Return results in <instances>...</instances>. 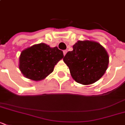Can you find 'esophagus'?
<instances>
[{
  "instance_id": "1",
  "label": "esophagus",
  "mask_w": 125,
  "mask_h": 125,
  "mask_svg": "<svg viewBox=\"0 0 125 125\" xmlns=\"http://www.w3.org/2000/svg\"><path fill=\"white\" fill-rule=\"evenodd\" d=\"M67 51L66 50H65V51H63V55H64V56H65V54H66V53H67Z\"/></svg>"
}]
</instances>
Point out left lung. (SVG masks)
I'll use <instances>...</instances> for the list:
<instances>
[{"mask_svg": "<svg viewBox=\"0 0 125 125\" xmlns=\"http://www.w3.org/2000/svg\"><path fill=\"white\" fill-rule=\"evenodd\" d=\"M63 58L73 78L76 82L89 85L103 76L109 63L106 49L97 42L78 41Z\"/></svg>", "mask_w": 125, "mask_h": 125, "instance_id": "left-lung-1", "label": "left lung"}]
</instances>
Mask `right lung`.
<instances>
[{
  "instance_id": "obj_1",
  "label": "right lung",
  "mask_w": 125,
  "mask_h": 125,
  "mask_svg": "<svg viewBox=\"0 0 125 125\" xmlns=\"http://www.w3.org/2000/svg\"><path fill=\"white\" fill-rule=\"evenodd\" d=\"M63 58L62 51L58 47L42 43L21 52L19 67L26 78L40 81L52 72L55 65Z\"/></svg>"
}]
</instances>
